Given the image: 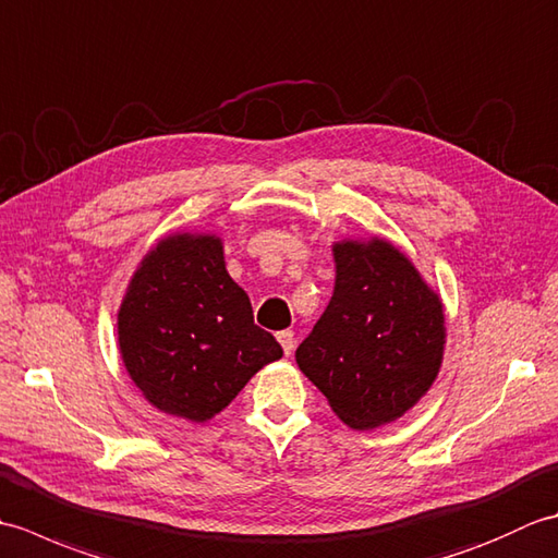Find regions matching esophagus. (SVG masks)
I'll return each mask as SVG.
<instances>
[{
    "mask_svg": "<svg viewBox=\"0 0 558 558\" xmlns=\"http://www.w3.org/2000/svg\"><path fill=\"white\" fill-rule=\"evenodd\" d=\"M278 340H280V345H282V352H286L288 357H290V354L294 352V333H292V330H280Z\"/></svg>",
    "mask_w": 558,
    "mask_h": 558,
    "instance_id": "esophagus-1",
    "label": "esophagus"
}]
</instances>
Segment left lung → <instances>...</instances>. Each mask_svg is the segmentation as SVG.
<instances>
[{
	"label": "left lung",
	"instance_id": "8db88e82",
	"mask_svg": "<svg viewBox=\"0 0 558 558\" xmlns=\"http://www.w3.org/2000/svg\"><path fill=\"white\" fill-rule=\"evenodd\" d=\"M336 288L294 352L352 429L396 422L436 381L446 345L441 298L386 240L333 244Z\"/></svg>",
	"mask_w": 558,
	"mask_h": 558
}]
</instances>
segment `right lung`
Returning a JSON list of instances; mask_svg holds the SVG:
<instances>
[{"instance_id":"right-lung-1","label":"right lung","mask_w":558,"mask_h":558,"mask_svg":"<svg viewBox=\"0 0 558 558\" xmlns=\"http://www.w3.org/2000/svg\"><path fill=\"white\" fill-rule=\"evenodd\" d=\"M117 340L150 405L189 422L216 417L282 357L278 340L254 324L216 234L177 232L150 248L117 314Z\"/></svg>"}]
</instances>
